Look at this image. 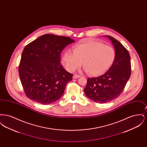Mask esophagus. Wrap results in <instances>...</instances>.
<instances>
[{"instance_id": "obj_1", "label": "esophagus", "mask_w": 147, "mask_h": 147, "mask_svg": "<svg viewBox=\"0 0 147 147\" xmlns=\"http://www.w3.org/2000/svg\"><path fill=\"white\" fill-rule=\"evenodd\" d=\"M79 77H80V76H79V75H74V76L73 77V79H77V78H79Z\"/></svg>"}]
</instances>
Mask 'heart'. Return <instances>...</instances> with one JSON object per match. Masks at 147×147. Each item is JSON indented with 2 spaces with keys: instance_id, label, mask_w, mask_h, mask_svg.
Instances as JSON below:
<instances>
[{
  "instance_id": "1",
  "label": "heart",
  "mask_w": 147,
  "mask_h": 147,
  "mask_svg": "<svg viewBox=\"0 0 147 147\" xmlns=\"http://www.w3.org/2000/svg\"><path fill=\"white\" fill-rule=\"evenodd\" d=\"M115 52L111 46L100 42L88 40L78 43L64 52L62 62L69 71H74L83 64L85 70L92 76L104 73L112 65Z\"/></svg>"
}]
</instances>
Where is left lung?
<instances>
[{"mask_svg": "<svg viewBox=\"0 0 147 147\" xmlns=\"http://www.w3.org/2000/svg\"><path fill=\"white\" fill-rule=\"evenodd\" d=\"M115 48V58L104 74L88 78L84 91L86 96L98 103H106L118 98L131 76V58L126 48L113 37L105 35Z\"/></svg>", "mask_w": 147, "mask_h": 147, "instance_id": "1", "label": "left lung"}]
</instances>
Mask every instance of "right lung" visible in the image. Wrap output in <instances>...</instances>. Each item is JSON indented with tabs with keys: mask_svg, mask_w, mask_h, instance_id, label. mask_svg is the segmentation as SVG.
I'll return each mask as SVG.
<instances>
[{
	"mask_svg": "<svg viewBox=\"0 0 147 147\" xmlns=\"http://www.w3.org/2000/svg\"><path fill=\"white\" fill-rule=\"evenodd\" d=\"M74 42L68 37L45 34L25 46L19 74L28 98L41 104H51L61 98L73 74L61 64V53Z\"/></svg>",
	"mask_w": 147,
	"mask_h": 147,
	"instance_id": "obj_1",
	"label": "right lung"
}]
</instances>
